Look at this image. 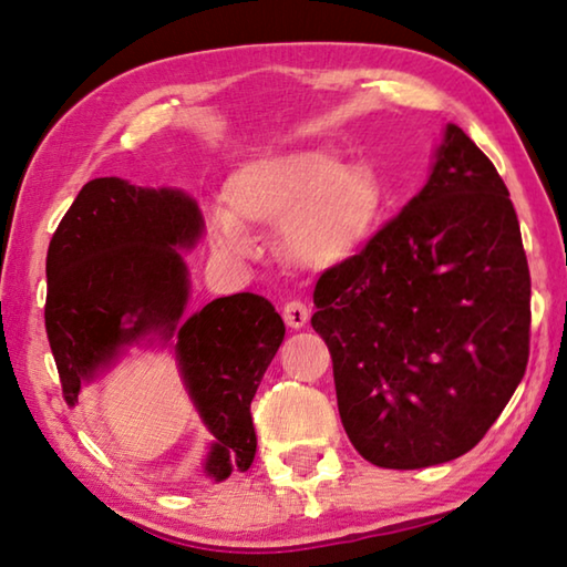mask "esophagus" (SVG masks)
Returning <instances> with one entry per match:
<instances>
[{
	"label": "esophagus",
	"mask_w": 567,
	"mask_h": 567,
	"mask_svg": "<svg viewBox=\"0 0 567 567\" xmlns=\"http://www.w3.org/2000/svg\"><path fill=\"white\" fill-rule=\"evenodd\" d=\"M282 318H285V322L290 324V328H302V324L307 322V318H310V310H307V305L305 302H300V300H290L285 305V310H282Z\"/></svg>",
	"instance_id": "obj_1"
}]
</instances>
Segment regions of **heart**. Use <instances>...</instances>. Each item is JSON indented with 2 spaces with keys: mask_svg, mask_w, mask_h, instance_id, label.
<instances>
[{
  "mask_svg": "<svg viewBox=\"0 0 567 567\" xmlns=\"http://www.w3.org/2000/svg\"><path fill=\"white\" fill-rule=\"evenodd\" d=\"M227 205L233 217L215 223L223 252H245L243 225L282 227V247L295 265L328 267L375 233L385 192L375 172L350 167L328 150H305L239 167L227 182Z\"/></svg>",
  "mask_w": 567,
  "mask_h": 567,
  "instance_id": "1",
  "label": "heart"
}]
</instances>
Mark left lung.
<instances>
[{"instance_id": "left-lung-1", "label": "left lung", "mask_w": 567, "mask_h": 567, "mask_svg": "<svg viewBox=\"0 0 567 567\" xmlns=\"http://www.w3.org/2000/svg\"><path fill=\"white\" fill-rule=\"evenodd\" d=\"M312 300L342 427L364 460L417 470L473 450L530 354L520 225L483 150L447 124L427 185L324 270Z\"/></svg>"}]
</instances>
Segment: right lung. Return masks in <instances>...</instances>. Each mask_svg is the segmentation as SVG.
<instances>
[{
  "instance_id": "right-lung-1",
  "label": "right lung",
  "mask_w": 567,
  "mask_h": 567,
  "mask_svg": "<svg viewBox=\"0 0 567 567\" xmlns=\"http://www.w3.org/2000/svg\"><path fill=\"white\" fill-rule=\"evenodd\" d=\"M199 233L203 215L185 192L142 189L120 177L87 182L47 249L44 328L70 405L122 344L177 332L182 375L217 440L205 470L225 480L255 460L249 402L285 322L265 297L239 292L205 305L177 330L189 282L175 247H189Z\"/></svg>"
}]
</instances>
